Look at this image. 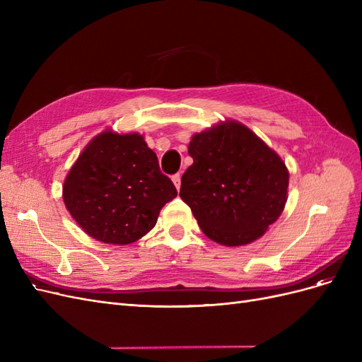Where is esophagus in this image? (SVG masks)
<instances>
[{
	"mask_svg": "<svg viewBox=\"0 0 362 362\" xmlns=\"http://www.w3.org/2000/svg\"><path fill=\"white\" fill-rule=\"evenodd\" d=\"M172 181H173V184H175V187H177V189L180 190V187H181V175H180V173L172 175Z\"/></svg>",
	"mask_w": 362,
	"mask_h": 362,
	"instance_id": "1",
	"label": "esophagus"
}]
</instances>
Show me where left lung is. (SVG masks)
I'll return each instance as SVG.
<instances>
[{
  "label": "left lung",
  "mask_w": 362,
  "mask_h": 362,
  "mask_svg": "<svg viewBox=\"0 0 362 362\" xmlns=\"http://www.w3.org/2000/svg\"><path fill=\"white\" fill-rule=\"evenodd\" d=\"M193 164L181 178V199L206 237L247 245L276 222L287 202L288 170L245 125L229 120L189 145Z\"/></svg>",
  "instance_id": "obj_1"
}]
</instances>
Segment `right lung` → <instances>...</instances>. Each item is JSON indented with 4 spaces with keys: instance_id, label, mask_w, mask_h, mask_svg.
<instances>
[{
    "instance_id": "add662e5",
    "label": "right lung",
    "mask_w": 362,
    "mask_h": 362,
    "mask_svg": "<svg viewBox=\"0 0 362 362\" xmlns=\"http://www.w3.org/2000/svg\"><path fill=\"white\" fill-rule=\"evenodd\" d=\"M178 194L156 152L139 134L95 137L69 170L63 201L83 231L128 245L149 233L163 205Z\"/></svg>"
}]
</instances>
